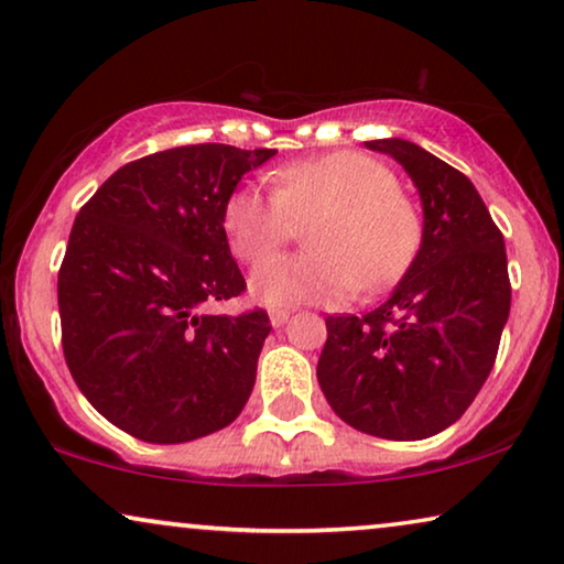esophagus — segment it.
Listing matches in <instances>:
<instances>
[{
  "instance_id": "1",
  "label": "esophagus",
  "mask_w": 564,
  "mask_h": 564,
  "mask_svg": "<svg viewBox=\"0 0 564 564\" xmlns=\"http://www.w3.org/2000/svg\"><path fill=\"white\" fill-rule=\"evenodd\" d=\"M290 318V311H284V307H272L269 311V321H272V326H282V323H288Z\"/></svg>"
}]
</instances>
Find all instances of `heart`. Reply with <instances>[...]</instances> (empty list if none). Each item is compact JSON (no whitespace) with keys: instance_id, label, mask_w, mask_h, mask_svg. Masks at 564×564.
<instances>
[{"instance_id":"1","label":"heart","mask_w":564,"mask_h":564,"mask_svg":"<svg viewBox=\"0 0 564 564\" xmlns=\"http://www.w3.org/2000/svg\"><path fill=\"white\" fill-rule=\"evenodd\" d=\"M274 187H241L223 215L238 259L260 261L308 231L311 254L261 262L251 274L259 303L338 305L357 288H388L419 253L423 226L415 205L382 161L357 151H334L274 172Z\"/></svg>"}]
</instances>
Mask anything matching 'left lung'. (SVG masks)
Instances as JSON below:
<instances>
[{
	"instance_id": "8db88e82",
	"label": "left lung",
	"mask_w": 564,
	"mask_h": 564,
	"mask_svg": "<svg viewBox=\"0 0 564 564\" xmlns=\"http://www.w3.org/2000/svg\"><path fill=\"white\" fill-rule=\"evenodd\" d=\"M365 145L419 189L421 249L382 305L328 315L315 375L338 419L411 442L462 419L496 365L511 311L506 243L475 184L446 161L403 138Z\"/></svg>"
}]
</instances>
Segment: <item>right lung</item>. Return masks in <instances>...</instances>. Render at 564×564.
<instances>
[{
	"label": "right lung",
	"instance_id": "1",
	"mask_svg": "<svg viewBox=\"0 0 564 564\" xmlns=\"http://www.w3.org/2000/svg\"><path fill=\"white\" fill-rule=\"evenodd\" d=\"M274 149L180 145L118 169L76 215L58 272L61 344L84 398L126 434L182 444L238 419L257 382L267 311L238 297L223 215Z\"/></svg>",
	"mask_w": 564,
	"mask_h": 564
}]
</instances>
